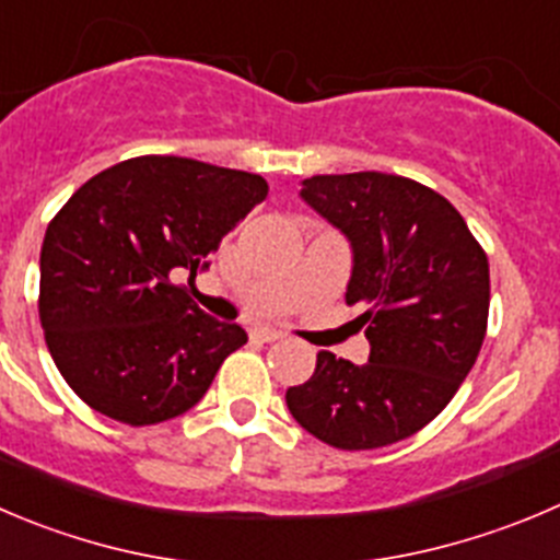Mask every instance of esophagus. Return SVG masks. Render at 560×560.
Masks as SVG:
<instances>
[{"instance_id":"esophagus-1","label":"esophagus","mask_w":560,"mask_h":560,"mask_svg":"<svg viewBox=\"0 0 560 560\" xmlns=\"http://www.w3.org/2000/svg\"><path fill=\"white\" fill-rule=\"evenodd\" d=\"M249 335H253L255 340H260V343H275V340L283 338V335L277 332V329H269V327H255Z\"/></svg>"}]
</instances>
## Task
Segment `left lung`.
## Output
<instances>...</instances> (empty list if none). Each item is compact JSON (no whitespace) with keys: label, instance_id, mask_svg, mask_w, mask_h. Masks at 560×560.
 I'll list each match as a JSON object with an SVG mask.
<instances>
[{"label":"left lung","instance_id":"left-lung-1","mask_svg":"<svg viewBox=\"0 0 560 560\" xmlns=\"http://www.w3.org/2000/svg\"><path fill=\"white\" fill-rule=\"evenodd\" d=\"M302 200L351 244L346 305L371 343L354 365L318 351L305 385L285 390L296 423L340 451L407 440L470 374L487 335L489 260L459 211L404 175L302 180Z\"/></svg>","mask_w":560,"mask_h":560}]
</instances>
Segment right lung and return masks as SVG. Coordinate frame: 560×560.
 <instances>
[{"instance_id":"obj_1","label":"right lung","mask_w":560,"mask_h":560,"mask_svg":"<svg viewBox=\"0 0 560 560\" xmlns=\"http://www.w3.org/2000/svg\"><path fill=\"white\" fill-rule=\"evenodd\" d=\"M269 195L260 175L137 156L79 186L40 247V327L55 365L95 412L153 425L195 407L247 343L175 277L209 266Z\"/></svg>"}]
</instances>
